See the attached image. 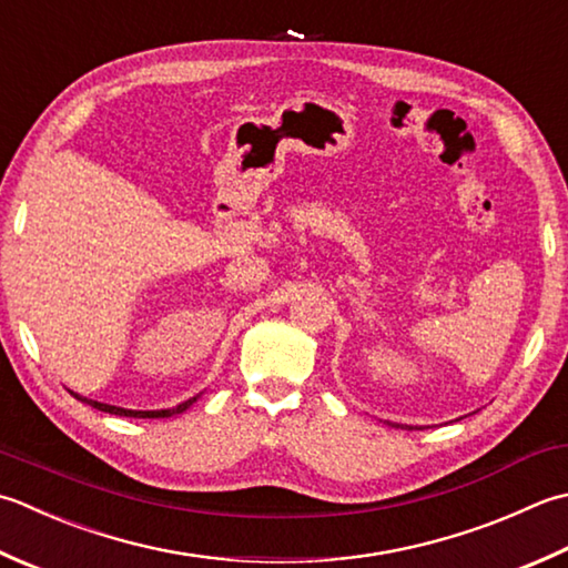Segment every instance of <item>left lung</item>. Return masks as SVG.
<instances>
[{
	"label": "left lung",
	"mask_w": 568,
	"mask_h": 568,
	"mask_svg": "<svg viewBox=\"0 0 568 568\" xmlns=\"http://www.w3.org/2000/svg\"><path fill=\"white\" fill-rule=\"evenodd\" d=\"M408 428H410V426H408Z\"/></svg>",
	"instance_id": "8db88e82"
}]
</instances>
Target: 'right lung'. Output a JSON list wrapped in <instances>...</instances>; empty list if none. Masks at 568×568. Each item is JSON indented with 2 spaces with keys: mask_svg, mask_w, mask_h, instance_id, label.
Wrapping results in <instances>:
<instances>
[{
  "mask_svg": "<svg viewBox=\"0 0 568 568\" xmlns=\"http://www.w3.org/2000/svg\"><path fill=\"white\" fill-rule=\"evenodd\" d=\"M71 394H73V392H71ZM73 396L78 398V402H83V404H88V406L103 410V414L128 416V418H170V416H176V414H184V410H186L189 406H192L202 394L186 398V402L176 404V406H172V408H160V410H135V408H122V406H110V404H103V402H93V398H85V396H81V394H73Z\"/></svg>",
  "mask_w": 568,
  "mask_h": 568,
  "instance_id": "right-lung-1",
  "label": "right lung"
}]
</instances>
